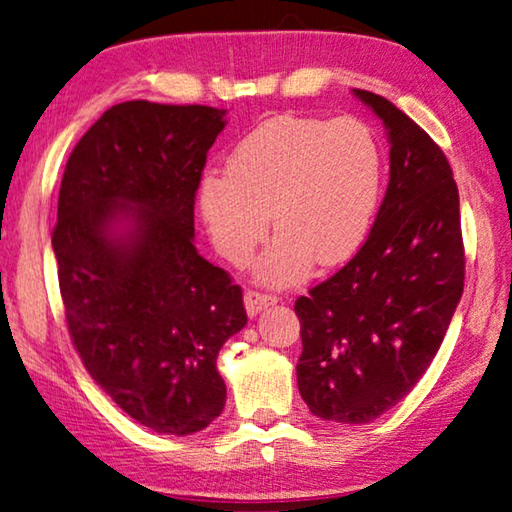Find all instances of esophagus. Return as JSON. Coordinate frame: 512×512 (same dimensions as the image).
Listing matches in <instances>:
<instances>
[{"instance_id": "34e87169", "label": "esophagus", "mask_w": 512, "mask_h": 512, "mask_svg": "<svg viewBox=\"0 0 512 512\" xmlns=\"http://www.w3.org/2000/svg\"><path fill=\"white\" fill-rule=\"evenodd\" d=\"M280 300L275 296V293H264V291H246V296H244V302H246V311H248V316H257L259 311L262 309H266V307H271V305H275V302Z\"/></svg>"}]
</instances>
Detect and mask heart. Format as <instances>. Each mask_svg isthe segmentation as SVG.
I'll return each mask as SVG.
<instances>
[{
	"label": "heart",
	"instance_id": "obj_1",
	"mask_svg": "<svg viewBox=\"0 0 512 512\" xmlns=\"http://www.w3.org/2000/svg\"><path fill=\"white\" fill-rule=\"evenodd\" d=\"M384 151L359 117L277 115L250 131L205 173L198 207L219 253L241 264L268 232L277 235L255 264L257 280L275 287L305 280L316 257H350L375 221Z\"/></svg>",
	"mask_w": 512,
	"mask_h": 512
}]
</instances>
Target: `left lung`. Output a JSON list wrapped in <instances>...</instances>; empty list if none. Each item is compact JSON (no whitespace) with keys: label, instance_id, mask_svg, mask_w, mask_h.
I'll return each mask as SVG.
<instances>
[{"label":"left lung","instance_id":"left-lung-1","mask_svg":"<svg viewBox=\"0 0 512 512\" xmlns=\"http://www.w3.org/2000/svg\"><path fill=\"white\" fill-rule=\"evenodd\" d=\"M354 94L386 128L391 180L359 253L296 300V375L318 418L366 424L431 366L463 296L465 250L445 153L388 99Z\"/></svg>","mask_w":512,"mask_h":512}]
</instances>
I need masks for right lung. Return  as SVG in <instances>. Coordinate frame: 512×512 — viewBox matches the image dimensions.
<instances>
[{
	"label": "right lung",
	"instance_id": "obj_1",
	"mask_svg": "<svg viewBox=\"0 0 512 512\" xmlns=\"http://www.w3.org/2000/svg\"><path fill=\"white\" fill-rule=\"evenodd\" d=\"M225 110L117 103L69 155L51 232L67 329L121 411L189 436L216 420L221 345L244 293L194 246V201Z\"/></svg>",
	"mask_w": 512,
	"mask_h": 512
}]
</instances>
